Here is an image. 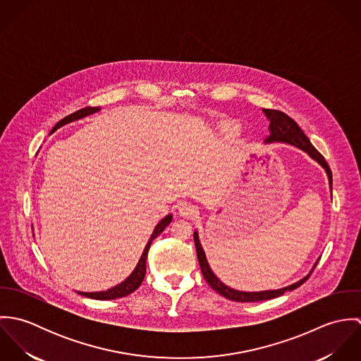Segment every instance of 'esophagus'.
Returning a JSON list of instances; mask_svg holds the SVG:
<instances>
[{"instance_id": "1", "label": "esophagus", "mask_w": 361, "mask_h": 361, "mask_svg": "<svg viewBox=\"0 0 361 361\" xmlns=\"http://www.w3.org/2000/svg\"><path fill=\"white\" fill-rule=\"evenodd\" d=\"M178 214L183 218H195L199 215V208L190 203H182L178 207Z\"/></svg>"}]
</instances>
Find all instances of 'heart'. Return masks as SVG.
Instances as JSON below:
<instances>
[{
    "label": "heart",
    "instance_id": "heart-1",
    "mask_svg": "<svg viewBox=\"0 0 361 361\" xmlns=\"http://www.w3.org/2000/svg\"><path fill=\"white\" fill-rule=\"evenodd\" d=\"M221 129L226 135H233V133H238L239 125L236 122H232V121H225V122L221 123Z\"/></svg>",
    "mask_w": 361,
    "mask_h": 361
}]
</instances>
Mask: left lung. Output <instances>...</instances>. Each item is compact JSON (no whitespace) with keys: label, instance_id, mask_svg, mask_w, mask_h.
I'll return each mask as SVG.
<instances>
[{"label":"left lung","instance_id":"8db88e82","mask_svg":"<svg viewBox=\"0 0 361 361\" xmlns=\"http://www.w3.org/2000/svg\"><path fill=\"white\" fill-rule=\"evenodd\" d=\"M262 111H264V114L267 115V118L269 121V136L265 139V143H274V142L289 143V145L296 146L300 150L306 152L312 159H315L325 169V172L328 175V180H329V188L332 190V172H331L329 165L326 164V161L324 159L322 154L310 143L309 137L299 128V125L290 116H288L282 111L265 109V108ZM193 238H195V245H196L199 264H200V268H202L204 279H206L208 285L215 292H218L219 295H222L224 298H226L229 300L247 303V302H261V300L275 299L278 296H282L288 290H293V289L299 288L300 285H303L309 279L310 274L307 276H305L303 279H300L299 282H296L293 285H289L286 288L278 289V290H262V292H240V290H235V289L226 286L225 283H222L216 278V275L211 271V268L208 265V261H207L206 253H204V250H203V247L200 245L197 232L193 233ZM314 268H315V265H314Z\"/></svg>","mask_w":361,"mask_h":361}]
</instances>
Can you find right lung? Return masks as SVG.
Listing matches in <instances>:
<instances>
[{
	"label": "right lung",
	"mask_w": 361,
	"mask_h": 361,
	"mask_svg": "<svg viewBox=\"0 0 361 361\" xmlns=\"http://www.w3.org/2000/svg\"><path fill=\"white\" fill-rule=\"evenodd\" d=\"M97 111H100L99 106H85V108H82V109H79V111H76V112H73V114L65 116L63 119H61V121L52 128L50 135L54 133L58 128H61V126H63V125H66V123H69V122L78 121V119H80V118H85V116H87V115H92V114H94V112H97ZM171 221H172V215L169 214V215H166L164 219H161V221L157 224V226H155V229L153 231V235H152L150 240L147 242V245H146V247H145V250H143L142 257L139 259V262H137L135 271L129 275V278H126L122 283H119V285H116V286H114V288H111V289H108V290H105V292H92V293L79 292V295L86 296V298H90V299H96V300H114V299H118V298H125V296L130 295L132 292H135V290L142 285V282H143V279H145V275H146V258H147V255H149L152 242L154 240L158 235H161V232L171 224Z\"/></svg>",
	"instance_id": "1"
}]
</instances>
